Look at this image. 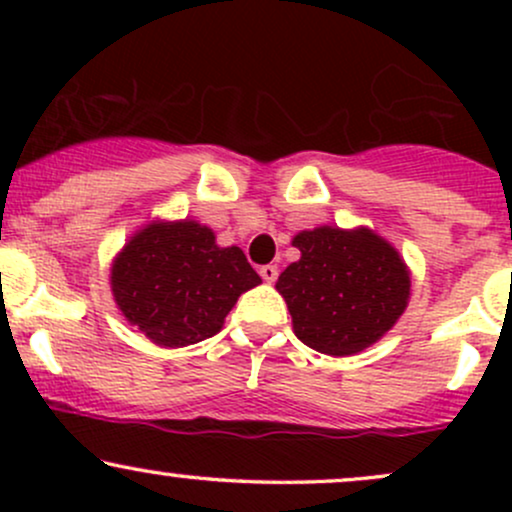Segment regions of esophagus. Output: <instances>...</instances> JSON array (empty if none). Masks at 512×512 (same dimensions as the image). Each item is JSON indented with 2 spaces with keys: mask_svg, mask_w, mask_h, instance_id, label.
<instances>
[{
  "mask_svg": "<svg viewBox=\"0 0 512 512\" xmlns=\"http://www.w3.org/2000/svg\"><path fill=\"white\" fill-rule=\"evenodd\" d=\"M260 276L264 281H267V284H274L276 276H279V269H276V264H262Z\"/></svg>",
  "mask_w": 512,
  "mask_h": 512,
  "instance_id": "34e87169",
  "label": "esophagus"
}]
</instances>
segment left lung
I'll list each match as a JSON object with an SVG mask.
<instances>
[{
	"label": "left lung",
	"mask_w": 512,
	"mask_h": 512,
	"mask_svg": "<svg viewBox=\"0 0 512 512\" xmlns=\"http://www.w3.org/2000/svg\"><path fill=\"white\" fill-rule=\"evenodd\" d=\"M301 260L276 281L305 346L351 356L378 342L404 313L409 272L375 233L322 226L293 238Z\"/></svg>",
	"instance_id": "left-lung-1"
}]
</instances>
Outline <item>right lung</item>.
Listing matches in <instances>:
<instances>
[{
    "label": "right lung",
    "mask_w": 512,
    "mask_h": 512,
    "mask_svg": "<svg viewBox=\"0 0 512 512\" xmlns=\"http://www.w3.org/2000/svg\"><path fill=\"white\" fill-rule=\"evenodd\" d=\"M122 315L158 346L204 342L221 330L243 291L260 284L240 248H219L195 221L151 223L113 264Z\"/></svg>",
    "instance_id": "right-lung-1"
}]
</instances>
